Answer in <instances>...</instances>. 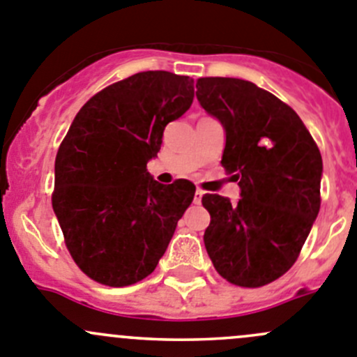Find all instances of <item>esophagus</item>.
<instances>
[{"label":"esophagus","mask_w":357,"mask_h":357,"mask_svg":"<svg viewBox=\"0 0 357 357\" xmlns=\"http://www.w3.org/2000/svg\"><path fill=\"white\" fill-rule=\"evenodd\" d=\"M203 190H201V189H197L196 190V192H194V203H196V204H199L201 203V197H203Z\"/></svg>","instance_id":"obj_1"}]
</instances>
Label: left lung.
<instances>
[{"label":"left lung","mask_w":357,"mask_h":357,"mask_svg":"<svg viewBox=\"0 0 357 357\" xmlns=\"http://www.w3.org/2000/svg\"><path fill=\"white\" fill-rule=\"evenodd\" d=\"M201 107L225 130L222 167L241 189L238 203L204 194V246L229 283L259 288L298 259L321 206L323 160L297 112L252 81L199 77Z\"/></svg>","instance_id":"8db88e82"}]
</instances>
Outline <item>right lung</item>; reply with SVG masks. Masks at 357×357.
I'll list each match as a JSON object with an SVG mask.
<instances>
[{
    "mask_svg": "<svg viewBox=\"0 0 357 357\" xmlns=\"http://www.w3.org/2000/svg\"><path fill=\"white\" fill-rule=\"evenodd\" d=\"M194 81L146 70L104 88L74 118L55 158L52 194L66 246L81 271L107 287L156 269L196 187L156 182L165 126L190 107Z\"/></svg>",
    "mask_w": 357,
    "mask_h": 357,
    "instance_id": "obj_1",
    "label": "right lung"
}]
</instances>
